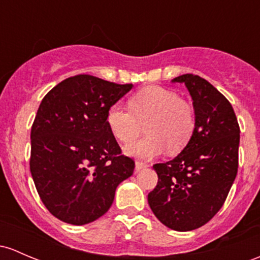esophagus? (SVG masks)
Returning a JSON list of instances; mask_svg holds the SVG:
<instances>
[{
  "label": "esophagus",
  "mask_w": 260,
  "mask_h": 260,
  "mask_svg": "<svg viewBox=\"0 0 260 260\" xmlns=\"http://www.w3.org/2000/svg\"><path fill=\"white\" fill-rule=\"evenodd\" d=\"M147 167H148V165L144 162H141V160H137V162H136V171L137 172H139L141 169H143V168H147Z\"/></svg>",
  "instance_id": "esophagus-1"
}]
</instances>
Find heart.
I'll use <instances>...</instances> for the list:
<instances>
[{"label": "heart", "instance_id": "b5f03b06", "mask_svg": "<svg viewBox=\"0 0 260 260\" xmlns=\"http://www.w3.org/2000/svg\"><path fill=\"white\" fill-rule=\"evenodd\" d=\"M131 109L114 105L107 113V124L113 136L123 143H129L143 131L148 136L125 147L133 157L151 159L160 153L182 151L194 131V112L173 91L149 86L133 94Z\"/></svg>", "mask_w": 260, "mask_h": 260}]
</instances>
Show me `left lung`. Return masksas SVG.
Listing matches in <instances>:
<instances>
[{"mask_svg": "<svg viewBox=\"0 0 260 260\" xmlns=\"http://www.w3.org/2000/svg\"><path fill=\"white\" fill-rule=\"evenodd\" d=\"M172 82L184 83L192 97L194 131L176 158L153 166L158 183L148 204L166 226L188 232L222 208L238 172L240 131L229 101L208 81L188 73Z\"/></svg>", "mask_w": 260, "mask_h": 260, "instance_id": "8db88e82", "label": "left lung"}]
</instances>
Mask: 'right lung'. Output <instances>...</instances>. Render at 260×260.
<instances>
[{"label":"right lung","mask_w":260,"mask_h":260,"mask_svg":"<svg viewBox=\"0 0 260 260\" xmlns=\"http://www.w3.org/2000/svg\"><path fill=\"white\" fill-rule=\"evenodd\" d=\"M133 84L89 75L67 78L41 102L31 129L32 178L41 201L59 220L83 225L111 208L135 162L107 124L109 108Z\"/></svg>","instance_id":"1"}]
</instances>
